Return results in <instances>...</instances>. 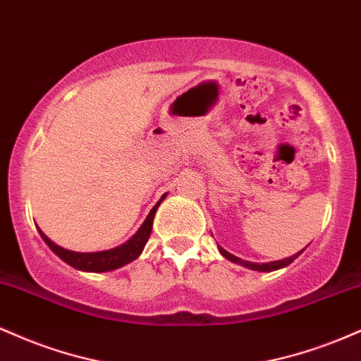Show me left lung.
I'll use <instances>...</instances> for the list:
<instances>
[{"mask_svg":"<svg viewBox=\"0 0 361 361\" xmlns=\"http://www.w3.org/2000/svg\"><path fill=\"white\" fill-rule=\"evenodd\" d=\"M219 251H221V255L224 256V258H227L229 261H234V263L238 264H243V267L250 268V270H256V271H275V270H280V268L283 267H288L290 263H292L293 259L297 258V256L302 255V250L300 252H295V255L288 256V258L285 259H279V261H270V263H251V261H244L241 258H238V256L231 255V252H227L226 250H222V247H219Z\"/></svg>","mask_w":361,"mask_h":361,"instance_id":"left-lung-1","label":"left lung"}]
</instances>
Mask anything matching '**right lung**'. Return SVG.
I'll use <instances>...</instances> for the list:
<instances>
[{"label":"right lung","instance_id":"right-lung-1","mask_svg":"<svg viewBox=\"0 0 361 361\" xmlns=\"http://www.w3.org/2000/svg\"><path fill=\"white\" fill-rule=\"evenodd\" d=\"M163 198H161V200H163ZM161 200L157 202L154 207H152V210L149 212L146 221L142 222V226L139 227L137 233L132 235V238L128 239L126 244H122V246L114 247V250H109V251H98V252L69 251V250H64V247L57 246L56 243H52L51 239H49L40 229H39V233H40V235H42L44 241L47 243V246L51 247V250L56 252V255L59 256L62 261H66V263L71 264V267L78 268V270L97 271V273L117 270V268L123 267V264L134 261L140 255V252H142L144 246H146V243L149 239V235H151L152 219H154L156 209L159 207Z\"/></svg>","mask_w":361,"mask_h":361}]
</instances>
